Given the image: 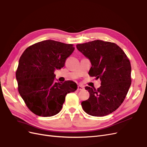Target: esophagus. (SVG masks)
Masks as SVG:
<instances>
[{
	"mask_svg": "<svg viewBox=\"0 0 147 147\" xmlns=\"http://www.w3.org/2000/svg\"><path fill=\"white\" fill-rule=\"evenodd\" d=\"M84 89V87L81 86V85H79V86H78V90H83Z\"/></svg>",
	"mask_w": 147,
	"mask_h": 147,
	"instance_id": "1",
	"label": "esophagus"
}]
</instances>
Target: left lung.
Here are the masks:
<instances>
[{"instance_id":"obj_1","label":"left lung","mask_w":147,"mask_h":147,"mask_svg":"<svg viewBox=\"0 0 147 147\" xmlns=\"http://www.w3.org/2000/svg\"><path fill=\"white\" fill-rule=\"evenodd\" d=\"M77 49L90 61L88 74L101 80V86L86 87L90 97L81 102L90 115L103 117L120 107L131 84V67L126 55L115 43L94 40L76 45Z\"/></svg>"}]
</instances>
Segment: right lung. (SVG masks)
I'll return each mask as SVG.
<instances>
[{
    "instance_id": "add662e5",
    "label": "right lung",
    "mask_w": 147,
    "mask_h": 147,
    "mask_svg": "<svg viewBox=\"0 0 147 147\" xmlns=\"http://www.w3.org/2000/svg\"><path fill=\"white\" fill-rule=\"evenodd\" d=\"M74 50L73 45L46 40L24 51L16 72L18 91L35 114L41 117L57 114L66 95L77 90L76 83L72 80L60 82L54 73L55 69L64 67L65 60Z\"/></svg>"
}]
</instances>
